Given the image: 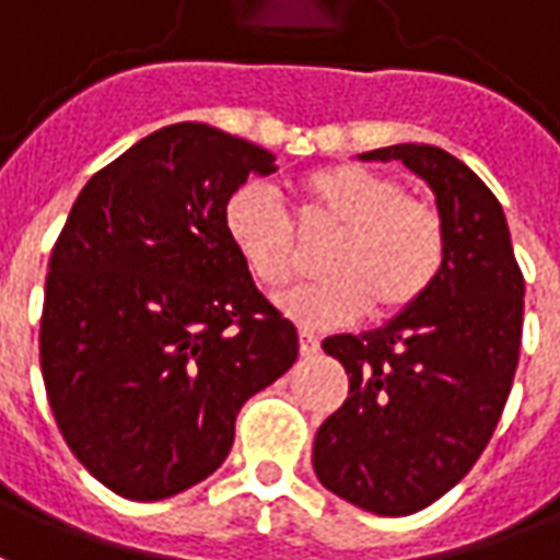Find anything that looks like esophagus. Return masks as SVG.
Returning <instances> with one entry per match:
<instances>
[{
    "mask_svg": "<svg viewBox=\"0 0 560 560\" xmlns=\"http://www.w3.org/2000/svg\"><path fill=\"white\" fill-rule=\"evenodd\" d=\"M318 351H320L318 336L308 334V330H300V354H303V358H315Z\"/></svg>",
    "mask_w": 560,
    "mask_h": 560,
    "instance_id": "esophagus-1",
    "label": "esophagus"
}]
</instances>
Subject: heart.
Masks as SVG:
<instances>
[{
	"label": "heart",
	"mask_w": 560,
	"mask_h": 560,
	"mask_svg": "<svg viewBox=\"0 0 560 560\" xmlns=\"http://www.w3.org/2000/svg\"><path fill=\"white\" fill-rule=\"evenodd\" d=\"M296 221L334 226L320 252L324 279L281 296V308L306 327H336L363 312L394 318L421 303L448 254L445 218L388 172L363 163H330L291 185ZM221 224L242 264L264 288L288 284L296 269L293 226L260 185H240L224 199Z\"/></svg>",
	"instance_id": "1"
}]
</instances>
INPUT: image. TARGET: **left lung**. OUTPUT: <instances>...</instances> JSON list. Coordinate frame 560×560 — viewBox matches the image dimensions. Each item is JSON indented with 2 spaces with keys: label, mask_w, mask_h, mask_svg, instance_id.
<instances>
[{
  "label": "left lung",
  "mask_w": 560,
  "mask_h": 560,
  "mask_svg": "<svg viewBox=\"0 0 560 560\" xmlns=\"http://www.w3.org/2000/svg\"><path fill=\"white\" fill-rule=\"evenodd\" d=\"M445 218L448 254L428 296L366 334L324 339L348 397L315 433L320 485L375 515H412L479 460L506 406L522 348L525 279L498 197L433 144H390Z\"/></svg>",
  "instance_id": "obj_1"
}]
</instances>
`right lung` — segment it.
<instances>
[{
	"label": "right lung",
	"mask_w": 560,
	"mask_h": 560,
	"mask_svg": "<svg viewBox=\"0 0 560 560\" xmlns=\"http://www.w3.org/2000/svg\"><path fill=\"white\" fill-rule=\"evenodd\" d=\"M276 172L209 124L144 136L90 178L50 252L42 375L72 455L105 488L163 500L212 476L242 402L296 361V327L224 236V199Z\"/></svg>",
	"instance_id": "add662e5"
}]
</instances>
